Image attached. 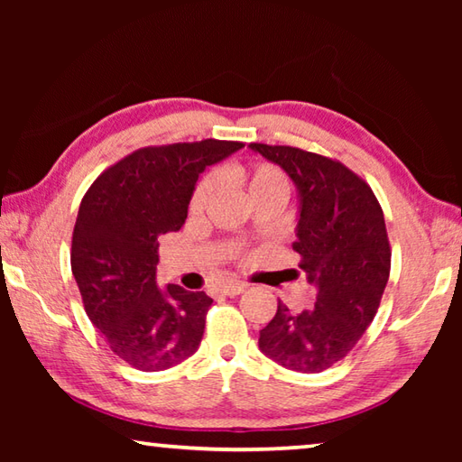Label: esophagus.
<instances>
[{"instance_id": "34e87169", "label": "esophagus", "mask_w": 462, "mask_h": 462, "mask_svg": "<svg viewBox=\"0 0 462 462\" xmlns=\"http://www.w3.org/2000/svg\"><path fill=\"white\" fill-rule=\"evenodd\" d=\"M245 289H246V283H242V281H228V283H224L220 287V291L224 295H240Z\"/></svg>"}]
</instances>
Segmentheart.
I'll list each match as a JSON object with an SVG mask.
<instances>
[{"label":"heart","instance_id":"heart-1","mask_svg":"<svg viewBox=\"0 0 462 462\" xmlns=\"http://www.w3.org/2000/svg\"><path fill=\"white\" fill-rule=\"evenodd\" d=\"M238 177L245 181L250 199L275 195V198H281L285 201L289 189H291L285 171L277 165H273V162H264V161L254 162V165H250L246 169H240ZM217 189H220V175L209 173L203 177L191 195V203H189L191 212L193 214L203 212V209L209 206V201L214 199Z\"/></svg>","mask_w":462,"mask_h":462}]
</instances>
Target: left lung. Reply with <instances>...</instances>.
Listing matches in <instances>:
<instances>
[{"instance_id":"left-lung-1","label":"left lung","mask_w":462,"mask_h":462,"mask_svg":"<svg viewBox=\"0 0 462 462\" xmlns=\"http://www.w3.org/2000/svg\"><path fill=\"white\" fill-rule=\"evenodd\" d=\"M250 148L300 189L293 250L318 289L316 306L300 314L279 301L259 348L285 369L322 373L356 346L377 314L391 271L385 217L369 183L340 161L295 146Z\"/></svg>"}]
</instances>
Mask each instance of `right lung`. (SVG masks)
Segmentation results:
<instances>
[{
	"label": "right lung",
	"instance_id": "right-lung-1",
	"mask_svg": "<svg viewBox=\"0 0 462 462\" xmlns=\"http://www.w3.org/2000/svg\"><path fill=\"white\" fill-rule=\"evenodd\" d=\"M245 144L199 140L144 146L107 167L77 214L71 271L83 308L116 356L138 371H162L198 350L212 297L156 287L159 236L185 224L206 167Z\"/></svg>",
	"mask_w": 462,
	"mask_h": 462
}]
</instances>
